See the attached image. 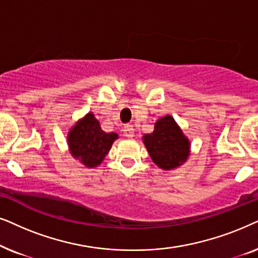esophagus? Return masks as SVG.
Segmentation results:
<instances>
[{"instance_id": "1", "label": "esophagus", "mask_w": 258, "mask_h": 258, "mask_svg": "<svg viewBox=\"0 0 258 258\" xmlns=\"http://www.w3.org/2000/svg\"><path fill=\"white\" fill-rule=\"evenodd\" d=\"M123 136L126 138H133L135 137V128H133L132 125H126L123 127Z\"/></svg>"}]
</instances>
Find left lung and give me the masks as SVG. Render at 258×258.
<instances>
[{"mask_svg":"<svg viewBox=\"0 0 258 258\" xmlns=\"http://www.w3.org/2000/svg\"><path fill=\"white\" fill-rule=\"evenodd\" d=\"M143 143L153 163L164 171L181 166L191 152L190 140L169 114L157 120L153 132L144 135Z\"/></svg>","mask_w":258,"mask_h":258,"instance_id":"obj_1","label":"left lung"}]
</instances>
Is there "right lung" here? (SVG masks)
I'll use <instances>...</instances> for the list:
<instances>
[{
    "label": "right lung",
    "instance_id": "obj_1",
    "mask_svg": "<svg viewBox=\"0 0 258 258\" xmlns=\"http://www.w3.org/2000/svg\"><path fill=\"white\" fill-rule=\"evenodd\" d=\"M118 138V133L102 131L99 120L89 112L71 127L67 135V144L72 157L92 169L102 163L113 143Z\"/></svg>",
    "mask_w": 258,
    "mask_h": 258
}]
</instances>
